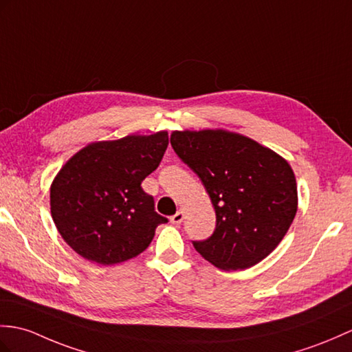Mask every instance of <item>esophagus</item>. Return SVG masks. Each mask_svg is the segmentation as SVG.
Here are the masks:
<instances>
[{
  "instance_id": "esophagus-1",
  "label": "esophagus",
  "mask_w": 352,
  "mask_h": 352,
  "mask_svg": "<svg viewBox=\"0 0 352 352\" xmlns=\"http://www.w3.org/2000/svg\"><path fill=\"white\" fill-rule=\"evenodd\" d=\"M183 219H184V213H183V211H177V213H175L173 217H170V222L178 225V223L183 222Z\"/></svg>"
}]
</instances>
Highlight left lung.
I'll use <instances>...</instances> for the list:
<instances>
[{
    "mask_svg": "<svg viewBox=\"0 0 352 352\" xmlns=\"http://www.w3.org/2000/svg\"><path fill=\"white\" fill-rule=\"evenodd\" d=\"M177 156L199 177L216 211L196 252L223 270H244L272 253L297 213L296 177L287 160L252 139L225 132H174Z\"/></svg>",
    "mask_w": 352,
    "mask_h": 352,
    "instance_id": "1",
    "label": "left lung"
}]
</instances>
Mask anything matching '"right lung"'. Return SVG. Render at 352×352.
<instances>
[{"mask_svg": "<svg viewBox=\"0 0 352 352\" xmlns=\"http://www.w3.org/2000/svg\"><path fill=\"white\" fill-rule=\"evenodd\" d=\"M166 132L89 144L76 153L51 186V213L64 241L102 265L138 256L168 219L141 183L168 148Z\"/></svg>", "mask_w": 352, "mask_h": 352, "instance_id": "right-lung-1", "label": "right lung"}]
</instances>
